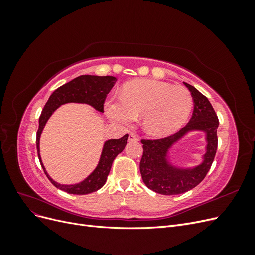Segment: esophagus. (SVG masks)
I'll return each instance as SVG.
<instances>
[{
  "instance_id": "1",
  "label": "esophagus",
  "mask_w": 255,
  "mask_h": 255,
  "mask_svg": "<svg viewBox=\"0 0 255 255\" xmlns=\"http://www.w3.org/2000/svg\"><path fill=\"white\" fill-rule=\"evenodd\" d=\"M128 141L129 142H137L138 141V136L135 134H129L128 135Z\"/></svg>"
}]
</instances>
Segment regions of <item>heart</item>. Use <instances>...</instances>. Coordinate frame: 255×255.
<instances>
[{"mask_svg": "<svg viewBox=\"0 0 255 255\" xmlns=\"http://www.w3.org/2000/svg\"><path fill=\"white\" fill-rule=\"evenodd\" d=\"M192 96L187 88L156 80H135L123 86L120 99H107L104 112L122 127L133 125L142 116V128L154 137L177 132L192 110Z\"/></svg>", "mask_w": 255, "mask_h": 255, "instance_id": "1", "label": "heart"}]
</instances>
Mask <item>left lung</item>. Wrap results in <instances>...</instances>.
Masks as SVG:
<instances>
[{"label": "left lung", "instance_id": "8db88e82", "mask_svg": "<svg viewBox=\"0 0 255 255\" xmlns=\"http://www.w3.org/2000/svg\"><path fill=\"white\" fill-rule=\"evenodd\" d=\"M194 101V112L180 132L158 140H141L143 154L140 173L145 186L160 195L184 194L201 183L211 169L217 150V128L219 126L211 102L197 88L185 83ZM200 131L205 135L206 146L202 161L195 166L175 164L170 153L188 133Z\"/></svg>", "mask_w": 255, "mask_h": 255}]
</instances>
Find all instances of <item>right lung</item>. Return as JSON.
<instances>
[{
    "label": "right lung",
    "mask_w": 255,
    "mask_h": 255,
    "mask_svg": "<svg viewBox=\"0 0 255 255\" xmlns=\"http://www.w3.org/2000/svg\"><path fill=\"white\" fill-rule=\"evenodd\" d=\"M116 81H117V79L112 75H80L54 91L41 112L39 118V128H38L36 138L38 157H39L45 175L48 176L51 183L55 187L68 192V194L87 195L101 188L106 182L114 159L119 153L125 150L128 135H125L120 139H109L104 141L98 165L94 169V171L87 177H85L83 181L75 184H60L52 179L48 171L45 170V167L42 163L40 156V137L42 130L53 113L59 106L67 103L87 104L94 107L97 112L103 113L104 100L106 95L113 88Z\"/></svg>",
    "instance_id": "obj_1"
}]
</instances>
